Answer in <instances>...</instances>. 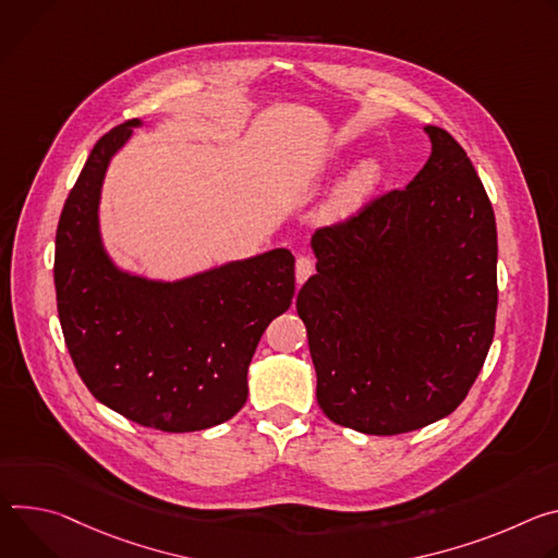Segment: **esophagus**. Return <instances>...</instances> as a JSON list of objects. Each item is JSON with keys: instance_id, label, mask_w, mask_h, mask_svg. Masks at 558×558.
<instances>
[{"instance_id": "34e87169", "label": "esophagus", "mask_w": 558, "mask_h": 558, "mask_svg": "<svg viewBox=\"0 0 558 558\" xmlns=\"http://www.w3.org/2000/svg\"><path fill=\"white\" fill-rule=\"evenodd\" d=\"M294 275H296V283H303L307 277L315 275V262L311 257H299Z\"/></svg>"}]
</instances>
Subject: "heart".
Wrapping results in <instances>:
<instances>
[{"mask_svg":"<svg viewBox=\"0 0 558 558\" xmlns=\"http://www.w3.org/2000/svg\"><path fill=\"white\" fill-rule=\"evenodd\" d=\"M379 181V163L375 159H365L361 161L332 193V197L326 204V217L330 221H343L352 217L367 195L373 193L375 183Z\"/></svg>","mask_w":558,"mask_h":558,"instance_id":"heart-1","label":"heart"}]
</instances>
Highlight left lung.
Segmentation results:
<instances>
[{
  "label": "left lung",
  "mask_w": 558,
  "mask_h": 558,
  "mask_svg": "<svg viewBox=\"0 0 558 558\" xmlns=\"http://www.w3.org/2000/svg\"><path fill=\"white\" fill-rule=\"evenodd\" d=\"M432 155L403 191L313 234L317 275L296 313L324 414L390 437L459 408L497 322V221L459 142L425 126Z\"/></svg>",
  "instance_id": "8db88e82"
}]
</instances>
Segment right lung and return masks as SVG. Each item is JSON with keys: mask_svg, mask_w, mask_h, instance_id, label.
<instances>
[{"mask_svg": "<svg viewBox=\"0 0 558 558\" xmlns=\"http://www.w3.org/2000/svg\"><path fill=\"white\" fill-rule=\"evenodd\" d=\"M140 119L106 133L88 155L54 236L57 313L90 395L144 427L195 432L234 416L247 365L268 324L294 296L286 247L174 281L119 272L99 236L110 157Z\"/></svg>", "mask_w": 558, "mask_h": 558, "instance_id": "right-lung-1", "label": "right lung"}]
</instances>
